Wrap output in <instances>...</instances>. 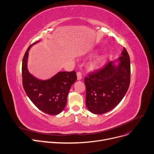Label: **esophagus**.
<instances>
[{"mask_svg":"<svg viewBox=\"0 0 154 154\" xmlns=\"http://www.w3.org/2000/svg\"><path fill=\"white\" fill-rule=\"evenodd\" d=\"M77 80H81L82 78V73L80 72H77Z\"/></svg>","mask_w":154,"mask_h":154,"instance_id":"34e87169","label":"esophagus"}]
</instances>
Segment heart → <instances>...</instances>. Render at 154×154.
I'll list each match as a JSON object with an SVG mask.
<instances>
[{"label": "heart", "instance_id": "heart-1", "mask_svg": "<svg viewBox=\"0 0 154 154\" xmlns=\"http://www.w3.org/2000/svg\"><path fill=\"white\" fill-rule=\"evenodd\" d=\"M104 61V57H99L97 58L93 63V66L94 67H99L100 66L102 65V64L103 63Z\"/></svg>", "mask_w": 154, "mask_h": 154}]
</instances>
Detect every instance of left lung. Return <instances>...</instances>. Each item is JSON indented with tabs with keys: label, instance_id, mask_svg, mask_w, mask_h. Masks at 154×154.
Instances as JSON below:
<instances>
[{
	"label": "left lung",
	"instance_id": "1",
	"mask_svg": "<svg viewBox=\"0 0 154 154\" xmlns=\"http://www.w3.org/2000/svg\"><path fill=\"white\" fill-rule=\"evenodd\" d=\"M115 66L112 61L91 72L84 79L86 106L92 113L101 115L116 107L125 97L131 80L130 58L123 48Z\"/></svg>",
	"mask_w": 154,
	"mask_h": 154
}]
</instances>
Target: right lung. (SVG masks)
I'll return each mask as SVG.
<instances>
[{
  "label": "right lung",
  "mask_w": 154,
  "mask_h": 154,
  "mask_svg": "<svg viewBox=\"0 0 154 154\" xmlns=\"http://www.w3.org/2000/svg\"><path fill=\"white\" fill-rule=\"evenodd\" d=\"M32 46L28 48L22 61L23 88L27 96L39 109L51 115H57L66 105L69 90L77 80L76 73L74 70L59 72L47 80L35 78L29 73L27 69L28 51Z\"/></svg>",
  "instance_id": "right-lung-1"
}]
</instances>
